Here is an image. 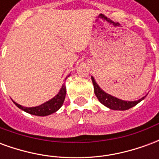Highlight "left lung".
<instances>
[{"label":"left lung","mask_w":159,"mask_h":159,"mask_svg":"<svg viewBox=\"0 0 159 159\" xmlns=\"http://www.w3.org/2000/svg\"><path fill=\"white\" fill-rule=\"evenodd\" d=\"M91 79L93 82V89H94V93L98 98V100L100 103L104 105L105 107H108L109 109L115 111H125L132 108L137 104L140 103L141 100H143L146 96L140 98V100H134V101H128V100H123L121 99H118L117 97L111 95L109 93H106L101 88H100L98 83L95 82V80L93 76H91Z\"/></svg>","instance_id":"1"}]
</instances>
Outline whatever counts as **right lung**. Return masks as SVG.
<instances>
[{
	"label": "right lung",
	"mask_w": 159,
	"mask_h": 159,
	"mask_svg": "<svg viewBox=\"0 0 159 159\" xmlns=\"http://www.w3.org/2000/svg\"><path fill=\"white\" fill-rule=\"evenodd\" d=\"M69 76H66V78ZM66 85L63 84L62 87H61V89H59V93H57L55 96L52 97L51 100H48V101H46V102H44V103L42 104V105L37 106V107H23L21 105H19V104H18L17 102H15L14 100H12L13 101V103L15 104L16 106L19 107V109H21V110L24 111H25L27 113L31 114V115H35V116L45 117V116H48V115H51V114L54 113V112H56L57 111L59 110L60 107H62L63 103H64V100H65V98H66Z\"/></svg>",
	"instance_id": "obj_1"
}]
</instances>
